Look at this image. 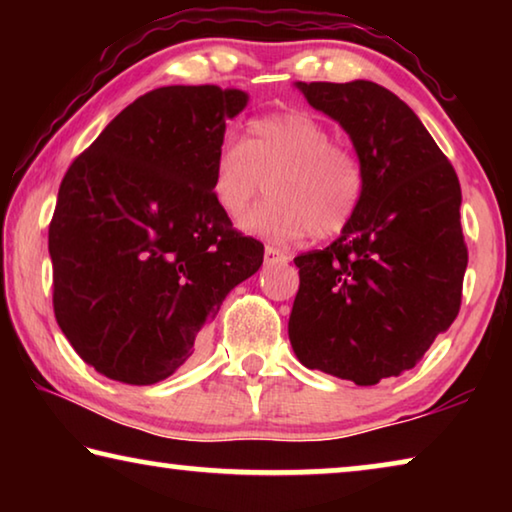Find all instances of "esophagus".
I'll list each match as a JSON object with an SVG mask.
<instances>
[{
  "label": "esophagus",
  "instance_id": "1",
  "mask_svg": "<svg viewBox=\"0 0 512 512\" xmlns=\"http://www.w3.org/2000/svg\"><path fill=\"white\" fill-rule=\"evenodd\" d=\"M287 262H289V255L282 253L280 248H273V246H266V248H264V264H266V266L287 264Z\"/></svg>",
  "mask_w": 512,
  "mask_h": 512
}]
</instances>
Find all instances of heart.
I'll use <instances>...</instances> for the list:
<instances>
[{
	"label": "heart",
	"instance_id": "b5f03b06",
	"mask_svg": "<svg viewBox=\"0 0 512 512\" xmlns=\"http://www.w3.org/2000/svg\"><path fill=\"white\" fill-rule=\"evenodd\" d=\"M268 180V201L241 219V230L277 244L314 232L334 237L357 214L366 171L359 155L334 144L329 128L305 110L259 117L244 142L225 140L212 162V196L239 219Z\"/></svg>",
	"mask_w": 512,
	"mask_h": 512
}]
</instances>
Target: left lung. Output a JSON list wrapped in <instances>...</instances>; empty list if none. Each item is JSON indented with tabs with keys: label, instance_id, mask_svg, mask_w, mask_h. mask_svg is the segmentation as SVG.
I'll list each match as a JSON object with an SVG mask.
<instances>
[{
	"label": "left lung",
	"instance_id": "obj_1",
	"mask_svg": "<svg viewBox=\"0 0 512 512\" xmlns=\"http://www.w3.org/2000/svg\"><path fill=\"white\" fill-rule=\"evenodd\" d=\"M366 171L354 219L298 255L289 341L302 366L372 386L411 370L461 309V185L418 115L372 81L293 83Z\"/></svg>",
	"mask_w": 512,
	"mask_h": 512
}]
</instances>
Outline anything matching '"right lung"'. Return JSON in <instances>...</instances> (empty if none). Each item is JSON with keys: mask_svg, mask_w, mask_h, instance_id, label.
<instances>
[{"mask_svg": "<svg viewBox=\"0 0 512 512\" xmlns=\"http://www.w3.org/2000/svg\"><path fill=\"white\" fill-rule=\"evenodd\" d=\"M248 92L169 85L144 94L67 169L49 223L54 314L108 379L149 386L198 357L228 293L264 246L214 203L212 162Z\"/></svg>", "mask_w": 512, "mask_h": 512, "instance_id": "1", "label": "right lung"}]
</instances>
